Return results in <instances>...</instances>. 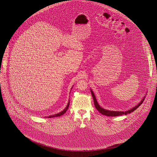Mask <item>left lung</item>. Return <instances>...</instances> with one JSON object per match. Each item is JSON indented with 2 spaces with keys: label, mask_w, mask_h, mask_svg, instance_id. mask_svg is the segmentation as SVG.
<instances>
[{
  "label": "left lung",
  "mask_w": 157,
  "mask_h": 157,
  "mask_svg": "<svg viewBox=\"0 0 157 157\" xmlns=\"http://www.w3.org/2000/svg\"><path fill=\"white\" fill-rule=\"evenodd\" d=\"M90 91H91V93H92V97H93V98H94V105H95V107L96 108V109L98 111V112L101 113V114H102L104 115H105V116H108V117H117V116H120V115H123V114H125L126 115L127 114H130L132 112H133L134 111H135L138 108V107H139L140 105H141L142 104V103L143 102L144 98H145L144 97H143V98L141 100V102H140L139 104H137L135 107H134V108H132L128 110V111H109V110L105 109L102 108L101 106H100V105L98 104V103L97 102V99H96V97H95L93 91H92L91 89H90Z\"/></svg>",
  "instance_id": "obj_1"
}]
</instances>
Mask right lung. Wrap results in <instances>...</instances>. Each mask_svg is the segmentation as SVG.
<instances>
[{"instance_id":"add662e5","label":"right lung","mask_w":157,"mask_h":157,"mask_svg":"<svg viewBox=\"0 0 157 157\" xmlns=\"http://www.w3.org/2000/svg\"><path fill=\"white\" fill-rule=\"evenodd\" d=\"M69 102H68L67 106L65 107V108L63 111H62L61 112L59 113L58 114H53V115H51V116H49V117H48V118H55V117L62 116V115H63L66 111H67V110L68 108H69Z\"/></svg>"}]
</instances>
